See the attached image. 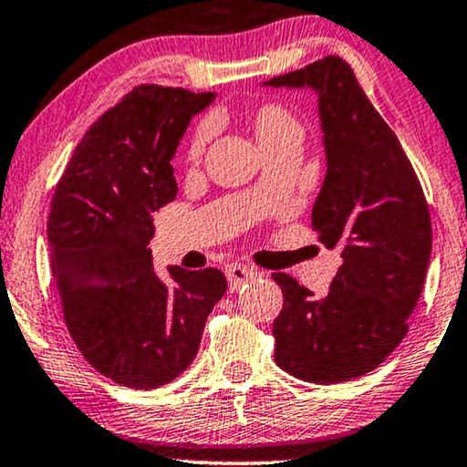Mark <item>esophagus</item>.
<instances>
[{
	"instance_id": "esophagus-1",
	"label": "esophagus",
	"mask_w": 467,
	"mask_h": 467,
	"mask_svg": "<svg viewBox=\"0 0 467 467\" xmlns=\"http://www.w3.org/2000/svg\"><path fill=\"white\" fill-rule=\"evenodd\" d=\"M225 274H227V280H229V291H240L242 286H244L248 280L253 278V267L248 265H242V264H229L225 267Z\"/></svg>"
}]
</instances>
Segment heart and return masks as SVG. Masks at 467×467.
Segmentation results:
<instances>
[{"instance_id":"heart-1","label":"heart","mask_w":467,"mask_h":467,"mask_svg":"<svg viewBox=\"0 0 467 467\" xmlns=\"http://www.w3.org/2000/svg\"><path fill=\"white\" fill-rule=\"evenodd\" d=\"M251 131L261 150L267 152L276 149L286 140L291 138H302V125L299 120L293 117V114L283 108L280 104H264L259 106L257 110L251 114ZM210 138V125L202 123L197 127L193 138L189 142V159L191 161H197L202 157L203 149H206V142Z\"/></svg>"}]
</instances>
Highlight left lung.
<instances>
[{
	"label": "left lung",
	"mask_w": 467,
	"mask_h": 467,
	"mask_svg": "<svg viewBox=\"0 0 467 467\" xmlns=\"http://www.w3.org/2000/svg\"><path fill=\"white\" fill-rule=\"evenodd\" d=\"M261 87L317 93L327 171L312 227L325 246L342 248L327 297L317 299L289 274L272 276L285 296L274 359L317 385L357 379L408 334L431 257L430 208L398 136L347 61L325 57Z\"/></svg>",
	"instance_id": "8db88e82"
}]
</instances>
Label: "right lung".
Listing matches in <instances>:
<instances>
[{
    "mask_svg": "<svg viewBox=\"0 0 467 467\" xmlns=\"http://www.w3.org/2000/svg\"><path fill=\"white\" fill-rule=\"evenodd\" d=\"M216 93L136 87L76 146L48 216L50 267L67 329L85 359L120 387L168 385L195 359L225 296L216 267L157 276L152 214L178 193L171 157Z\"/></svg>",
    "mask_w": 467,
    "mask_h": 467,
    "instance_id": "right-lung-1",
    "label": "right lung"
}]
</instances>
